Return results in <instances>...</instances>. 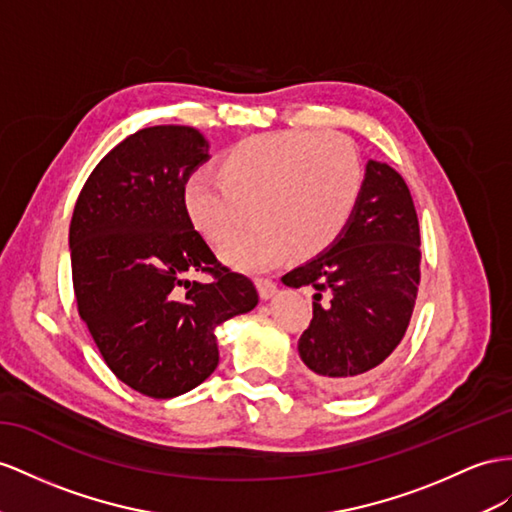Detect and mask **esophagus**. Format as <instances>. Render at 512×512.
Segmentation results:
<instances>
[{
    "label": "esophagus",
    "mask_w": 512,
    "mask_h": 512,
    "mask_svg": "<svg viewBox=\"0 0 512 512\" xmlns=\"http://www.w3.org/2000/svg\"><path fill=\"white\" fill-rule=\"evenodd\" d=\"M255 285H257V292H259L261 300H268L277 294V283H274L272 279H257Z\"/></svg>",
    "instance_id": "34e87169"
}]
</instances>
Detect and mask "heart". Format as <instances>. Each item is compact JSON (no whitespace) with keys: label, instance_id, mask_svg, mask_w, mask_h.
<instances>
[{"label":"heart","instance_id":"b5f03b06","mask_svg":"<svg viewBox=\"0 0 512 512\" xmlns=\"http://www.w3.org/2000/svg\"><path fill=\"white\" fill-rule=\"evenodd\" d=\"M363 162L352 142L318 131H274L244 138L222 155L220 177L188 179V216L207 242L225 244L248 211L256 218L225 246L242 270H268L294 253L316 257L333 246L361 199Z\"/></svg>","mask_w":512,"mask_h":512}]
</instances>
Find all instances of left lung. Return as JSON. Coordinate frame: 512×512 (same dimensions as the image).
Returning <instances> with one entry per match:
<instances>
[{
    "mask_svg": "<svg viewBox=\"0 0 512 512\" xmlns=\"http://www.w3.org/2000/svg\"><path fill=\"white\" fill-rule=\"evenodd\" d=\"M419 259L409 188L389 164L368 160L361 199L342 238L283 277L290 287L316 290L313 320L298 339L313 383L348 393L370 381L409 326Z\"/></svg>",
    "mask_w": 512,
    "mask_h": 512,
    "instance_id": "obj_1",
    "label": "left lung"
}]
</instances>
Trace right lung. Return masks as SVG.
Returning a JSON list of instances; mask_svg holds the SVG:
<instances>
[{"instance_id":"add662e5","label":"right lung","mask_w":512,"mask_h":512,"mask_svg":"<svg viewBox=\"0 0 512 512\" xmlns=\"http://www.w3.org/2000/svg\"><path fill=\"white\" fill-rule=\"evenodd\" d=\"M207 160L199 129H140L95 166L71 218L80 316L114 376L157 400L201 385L218 365L216 326L259 303L188 216L186 183Z\"/></svg>"}]
</instances>
